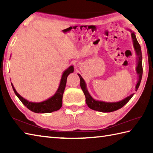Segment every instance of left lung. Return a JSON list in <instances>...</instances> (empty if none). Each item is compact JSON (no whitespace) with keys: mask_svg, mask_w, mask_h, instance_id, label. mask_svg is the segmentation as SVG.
<instances>
[{"mask_svg":"<svg viewBox=\"0 0 153 153\" xmlns=\"http://www.w3.org/2000/svg\"><path fill=\"white\" fill-rule=\"evenodd\" d=\"M131 32V40L133 42V46H134L135 53L137 58H136V73L137 75V82L135 85V91H137L139 85H140L142 75H143V67H142V53L140 45L139 44L138 41L136 38L135 34L134 31L131 30H128ZM79 79H80V86L82 88L84 95L85 96V102L91 109L93 110H96L98 112H111L115 110L121 108L122 107L124 106L126 104L128 103L129 100L131 99V97L134 95V94L129 95L126 97L122 100H120L118 102H105L102 100H99L94 99L91 95H90L88 90L87 88V85L85 80L83 79V77L81 76V75L77 74Z\"/></svg>","mask_w":153,"mask_h":153,"instance_id":"8db88e82","label":"left lung"}]
</instances>
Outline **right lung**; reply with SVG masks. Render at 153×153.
Here are the masks:
<instances>
[{
    "instance_id": "add662e5",
    "label": "right lung",
    "mask_w": 153,
    "mask_h": 153,
    "mask_svg": "<svg viewBox=\"0 0 153 153\" xmlns=\"http://www.w3.org/2000/svg\"><path fill=\"white\" fill-rule=\"evenodd\" d=\"M74 71V66H70L66 70H64L62 75L59 86H58L56 93L53 96L51 97L50 98L39 102H31L24 99V97H22L16 91L12 83H11V85L16 95L31 111L35 113H51L57 111L62 107V97L66 85L67 77L68 75L71 73H73Z\"/></svg>"
}]
</instances>
